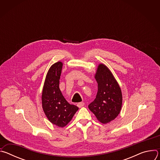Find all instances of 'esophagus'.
<instances>
[{"mask_svg": "<svg viewBox=\"0 0 160 160\" xmlns=\"http://www.w3.org/2000/svg\"><path fill=\"white\" fill-rule=\"evenodd\" d=\"M84 104H84V102H79V103H78V104H77V106H78V108H80L83 107V106H84Z\"/></svg>", "mask_w": 160, "mask_h": 160, "instance_id": "esophagus-1", "label": "esophagus"}]
</instances>
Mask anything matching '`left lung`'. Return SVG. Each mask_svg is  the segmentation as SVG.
I'll use <instances>...</instances> for the list:
<instances>
[{
	"label": "left lung",
	"instance_id": "8db88e82",
	"mask_svg": "<svg viewBox=\"0 0 160 160\" xmlns=\"http://www.w3.org/2000/svg\"><path fill=\"white\" fill-rule=\"evenodd\" d=\"M98 90L95 100L88 105L101 123L106 124L115 120L121 111L123 98L121 88L109 68L100 63L94 76Z\"/></svg>",
	"mask_w": 160,
	"mask_h": 160
}]
</instances>
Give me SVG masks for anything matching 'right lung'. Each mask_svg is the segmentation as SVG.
<instances>
[{"mask_svg":"<svg viewBox=\"0 0 160 160\" xmlns=\"http://www.w3.org/2000/svg\"><path fill=\"white\" fill-rule=\"evenodd\" d=\"M62 68V62L58 61L49 69L43 87L42 105L49 122L62 128L72 120L78 108L68 103L59 89Z\"/></svg>","mask_w":160,"mask_h":160,"instance_id":"add662e5","label":"right lung"}]
</instances>
